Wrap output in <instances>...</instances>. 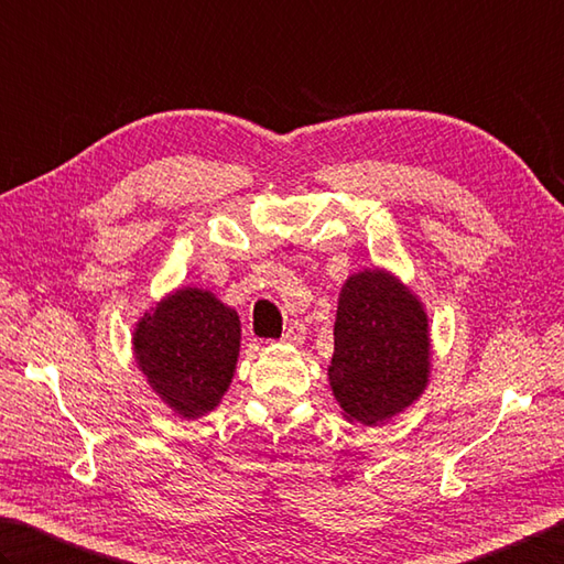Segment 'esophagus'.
<instances>
[{"label": "esophagus", "instance_id": "obj_1", "mask_svg": "<svg viewBox=\"0 0 564 564\" xmlns=\"http://www.w3.org/2000/svg\"><path fill=\"white\" fill-rule=\"evenodd\" d=\"M304 338H306V326H304L302 322H294V324H290V328H286V332H284L282 341H284V344H292V346H300V344H304Z\"/></svg>", "mask_w": 564, "mask_h": 564}]
</instances>
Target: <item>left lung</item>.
Instances as JSON below:
<instances>
[{
    "mask_svg": "<svg viewBox=\"0 0 564 564\" xmlns=\"http://www.w3.org/2000/svg\"><path fill=\"white\" fill-rule=\"evenodd\" d=\"M430 318L408 284L388 270L344 282L334 324L328 386L348 422H388L417 400L432 368Z\"/></svg>",
    "mask_w": 564,
    "mask_h": 564,
    "instance_id": "left-lung-1",
    "label": "left lung"
}]
</instances>
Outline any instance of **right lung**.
<instances>
[{
    "label": "right lung",
    "instance_id": "right-lung-1",
    "mask_svg": "<svg viewBox=\"0 0 564 564\" xmlns=\"http://www.w3.org/2000/svg\"><path fill=\"white\" fill-rule=\"evenodd\" d=\"M137 368L164 405L198 420L220 405L240 354L238 312L214 292L182 286L156 302L132 334Z\"/></svg>",
    "mask_w": 564,
    "mask_h": 564
}]
</instances>
